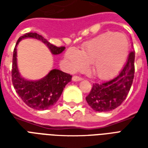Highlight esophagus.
<instances>
[{"label":"esophagus","mask_w":148,"mask_h":148,"mask_svg":"<svg viewBox=\"0 0 148 148\" xmlns=\"http://www.w3.org/2000/svg\"><path fill=\"white\" fill-rule=\"evenodd\" d=\"M82 80V78L78 76H74L72 77V81H74V82H80Z\"/></svg>","instance_id":"1"}]
</instances>
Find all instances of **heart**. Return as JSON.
<instances>
[{
  "label": "heart",
  "instance_id": "obj_1",
  "mask_svg": "<svg viewBox=\"0 0 148 148\" xmlns=\"http://www.w3.org/2000/svg\"><path fill=\"white\" fill-rule=\"evenodd\" d=\"M128 42L122 33L106 32L84 45L82 51L68 50L66 57L72 70L83 69L91 63L96 77L107 79L117 74L126 61Z\"/></svg>",
  "mask_w": 148,
  "mask_h": 148
}]
</instances>
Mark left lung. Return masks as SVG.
<instances>
[{"label":"left lung","instance_id":"8db88e82","mask_svg":"<svg viewBox=\"0 0 148 148\" xmlns=\"http://www.w3.org/2000/svg\"><path fill=\"white\" fill-rule=\"evenodd\" d=\"M134 61L135 51H132L129 53L126 63L116 77L109 82L93 84L86 100L94 111H112L125 100L133 82Z\"/></svg>","mask_w":148,"mask_h":148}]
</instances>
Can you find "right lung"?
<instances>
[{"mask_svg":"<svg viewBox=\"0 0 148 148\" xmlns=\"http://www.w3.org/2000/svg\"><path fill=\"white\" fill-rule=\"evenodd\" d=\"M33 38L45 44L52 55H59L65 50V47H58L52 45L42 36L36 32H29L21 36L16 42L12 57V82L19 97L27 106L36 110L50 109L58 101L63 89L71 81V74L54 69L45 77L36 81L27 80L21 75L17 66V49L16 47L22 39Z\"/></svg>","mask_w":148,"mask_h":148,"instance_id":"right-lung-1","label":"right lung"}]
</instances>
